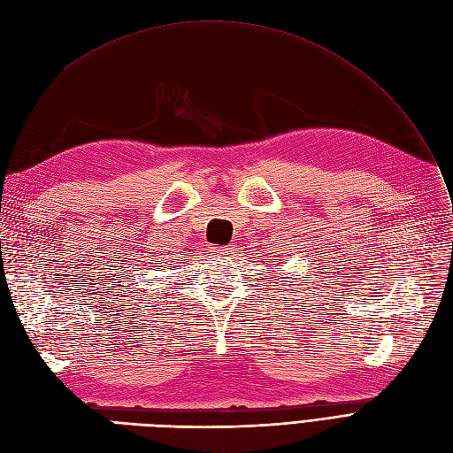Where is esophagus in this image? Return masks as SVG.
<instances>
[{"mask_svg":"<svg viewBox=\"0 0 453 453\" xmlns=\"http://www.w3.org/2000/svg\"><path fill=\"white\" fill-rule=\"evenodd\" d=\"M213 253H215V255H221V257H232V255H234V247H230V245L213 247Z\"/></svg>","mask_w":453,"mask_h":453,"instance_id":"34e87169","label":"esophagus"}]
</instances>
